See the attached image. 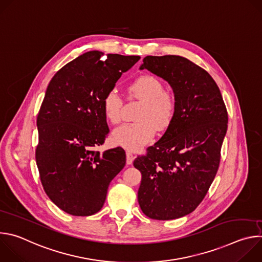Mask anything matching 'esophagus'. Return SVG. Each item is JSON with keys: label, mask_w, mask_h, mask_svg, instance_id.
<instances>
[{"label": "esophagus", "mask_w": 262, "mask_h": 262, "mask_svg": "<svg viewBox=\"0 0 262 262\" xmlns=\"http://www.w3.org/2000/svg\"><path fill=\"white\" fill-rule=\"evenodd\" d=\"M134 159H135V157H134V155L130 152V151H126V164L127 165H132L133 164V162H134Z\"/></svg>", "instance_id": "1"}]
</instances>
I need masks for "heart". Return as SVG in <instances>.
<instances>
[{"instance_id": "b5f03b06", "label": "heart", "mask_w": 262, "mask_h": 262, "mask_svg": "<svg viewBox=\"0 0 262 262\" xmlns=\"http://www.w3.org/2000/svg\"><path fill=\"white\" fill-rule=\"evenodd\" d=\"M129 94L143 101L138 115L139 122L124 123L112 135V140L127 150L137 151L150 142L158 130H164L171 124L176 108L173 94L164 90V84L158 78L146 74L135 80L129 88ZM122 98L115 89L107 91L102 99L105 118L113 124L121 120Z\"/></svg>"}]
</instances>
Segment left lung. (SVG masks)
Segmentation results:
<instances>
[{"label": "left lung", "mask_w": 262, "mask_h": 262, "mask_svg": "<svg viewBox=\"0 0 262 262\" xmlns=\"http://www.w3.org/2000/svg\"><path fill=\"white\" fill-rule=\"evenodd\" d=\"M147 69L171 86L174 118L164 136L138 157L142 174L138 201L154 220H174L194 211L217 172L228 114L210 74L186 58L147 56Z\"/></svg>", "instance_id": "1"}]
</instances>
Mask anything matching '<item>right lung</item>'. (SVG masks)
Listing matches in <instances>:
<instances>
[{
    "instance_id": "obj_1",
    "label": "right lung",
    "mask_w": 262,
    "mask_h": 262,
    "mask_svg": "<svg viewBox=\"0 0 262 262\" xmlns=\"http://www.w3.org/2000/svg\"><path fill=\"white\" fill-rule=\"evenodd\" d=\"M87 52L63 66L51 80L37 127L36 164L49 198L65 212L86 216L105 201L110 182L126 162L121 147L102 155L110 129L102 99L140 56Z\"/></svg>"
}]
</instances>
